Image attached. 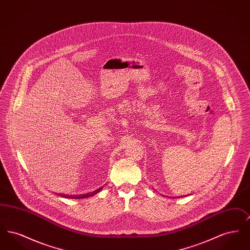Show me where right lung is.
I'll use <instances>...</instances> for the list:
<instances>
[{"mask_svg": "<svg viewBox=\"0 0 250 250\" xmlns=\"http://www.w3.org/2000/svg\"><path fill=\"white\" fill-rule=\"evenodd\" d=\"M103 188V187L102 188H98V189H96V190L94 191V192H91V193H87V194H82V195H76V196H67V195H61V196H62V197H65V198H69V199H84V198H89V197H92V196H94L95 194H97L98 192H100V190Z\"/></svg>", "mask_w": 250, "mask_h": 250, "instance_id": "obj_1", "label": "right lung"}]
</instances>
